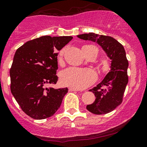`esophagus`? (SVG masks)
<instances>
[{"mask_svg": "<svg viewBox=\"0 0 147 147\" xmlns=\"http://www.w3.org/2000/svg\"><path fill=\"white\" fill-rule=\"evenodd\" d=\"M69 91H79V90L76 89V88H69Z\"/></svg>", "mask_w": 147, "mask_h": 147, "instance_id": "esophagus-1", "label": "esophagus"}]
</instances>
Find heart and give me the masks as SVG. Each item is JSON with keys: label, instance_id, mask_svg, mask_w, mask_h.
<instances>
[{"label": "heart", "instance_id": "b5f03b06", "mask_svg": "<svg viewBox=\"0 0 147 147\" xmlns=\"http://www.w3.org/2000/svg\"><path fill=\"white\" fill-rule=\"evenodd\" d=\"M65 49H62L59 53L61 57ZM61 81L66 86L73 87L78 89L86 88L97 78V74L92 69L69 67L61 73Z\"/></svg>", "mask_w": 147, "mask_h": 147}]
</instances>
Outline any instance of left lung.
Returning a JSON list of instances; mask_svg holds the SVG:
<instances>
[{"label": "left lung", "instance_id": "left-lung-1", "mask_svg": "<svg viewBox=\"0 0 147 147\" xmlns=\"http://www.w3.org/2000/svg\"><path fill=\"white\" fill-rule=\"evenodd\" d=\"M77 37L84 40L97 42L111 59L110 71L97 86L90 91L96 99L86 108L94 114L101 115L114 110L123 101L125 90L128 82V61L122 45L111 36L94 33L83 34Z\"/></svg>", "mask_w": 147, "mask_h": 147}]
</instances>
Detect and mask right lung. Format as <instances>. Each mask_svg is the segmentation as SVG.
<instances>
[{
    "mask_svg": "<svg viewBox=\"0 0 147 147\" xmlns=\"http://www.w3.org/2000/svg\"><path fill=\"white\" fill-rule=\"evenodd\" d=\"M72 36H41L25 42L15 52L10 70V90L22 111L34 119L53 116L60 107L68 88H47L56 84L57 51Z\"/></svg>",
    "mask_w": 147,
    "mask_h": 147,
    "instance_id": "right-lung-1",
    "label": "right lung"
}]
</instances>
